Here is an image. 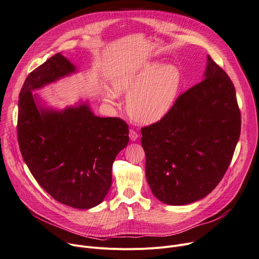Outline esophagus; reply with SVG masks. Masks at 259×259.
Listing matches in <instances>:
<instances>
[{"instance_id": "esophagus-1", "label": "esophagus", "mask_w": 259, "mask_h": 259, "mask_svg": "<svg viewBox=\"0 0 259 259\" xmlns=\"http://www.w3.org/2000/svg\"><path fill=\"white\" fill-rule=\"evenodd\" d=\"M128 136H130V139L132 140V141H136L137 139H138V134L135 132L134 130H131L130 131V134H128Z\"/></svg>"}]
</instances>
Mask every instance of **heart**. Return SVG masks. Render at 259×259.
Masks as SVG:
<instances>
[{"label":"heart","mask_w":259,"mask_h":259,"mask_svg":"<svg viewBox=\"0 0 259 259\" xmlns=\"http://www.w3.org/2000/svg\"><path fill=\"white\" fill-rule=\"evenodd\" d=\"M181 85L182 71L179 66L159 61L145 62L119 73L112 80L116 94L127 95L130 117L144 124L155 123L167 115L175 104ZM114 93L108 89L102 92L104 103L112 107L117 106Z\"/></svg>","instance_id":"heart-1"}]
</instances>
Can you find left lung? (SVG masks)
Instances as JSON below:
<instances>
[{"mask_svg": "<svg viewBox=\"0 0 259 259\" xmlns=\"http://www.w3.org/2000/svg\"><path fill=\"white\" fill-rule=\"evenodd\" d=\"M240 124L234 85L207 55L203 80L161 120L141 128L146 180L156 198L186 205L210 194L230 165Z\"/></svg>", "mask_w": 259, "mask_h": 259, "instance_id": "obj_1", "label": "left lung"}]
</instances>
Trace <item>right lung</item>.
Instances as JSON below:
<instances>
[{
    "mask_svg": "<svg viewBox=\"0 0 259 259\" xmlns=\"http://www.w3.org/2000/svg\"><path fill=\"white\" fill-rule=\"evenodd\" d=\"M77 72L59 53L29 73L19 96L18 139L36 182L57 201L86 210L104 200L130 138L124 121L96 116L89 101L59 109L33 94Z\"/></svg>",
    "mask_w": 259,
    "mask_h": 259,
    "instance_id": "obj_1",
    "label": "right lung"
}]
</instances>
